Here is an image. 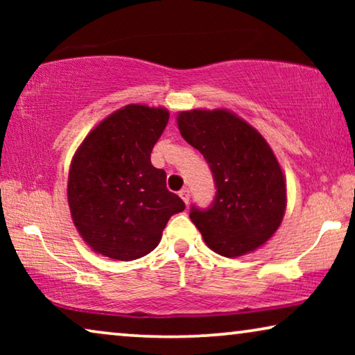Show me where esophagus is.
Returning a JSON list of instances; mask_svg holds the SVG:
<instances>
[{
    "instance_id": "34e87169",
    "label": "esophagus",
    "mask_w": 355,
    "mask_h": 355,
    "mask_svg": "<svg viewBox=\"0 0 355 355\" xmlns=\"http://www.w3.org/2000/svg\"><path fill=\"white\" fill-rule=\"evenodd\" d=\"M179 197H181L186 203H189V200H191V192H189V189L187 187L181 189V191H179Z\"/></svg>"
}]
</instances>
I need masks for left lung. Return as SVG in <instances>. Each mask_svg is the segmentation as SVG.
Instances as JSON below:
<instances>
[{"label": "left lung", "instance_id": "left-lung-1", "mask_svg": "<svg viewBox=\"0 0 355 355\" xmlns=\"http://www.w3.org/2000/svg\"><path fill=\"white\" fill-rule=\"evenodd\" d=\"M178 125L184 140L203 155L215 181L211 205H192L189 215L207 245L223 257L259 249L286 210L284 176L273 150L226 110L182 111Z\"/></svg>", "mask_w": 355, "mask_h": 355}]
</instances>
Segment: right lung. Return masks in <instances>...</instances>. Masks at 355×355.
<instances>
[{"mask_svg": "<svg viewBox=\"0 0 355 355\" xmlns=\"http://www.w3.org/2000/svg\"><path fill=\"white\" fill-rule=\"evenodd\" d=\"M169 119L164 108L128 105L101 121L74 155L67 182L72 221L98 254L135 260L158 245L169 218L186 208L150 162Z\"/></svg>", "mask_w": 355, "mask_h": 355, "instance_id": "obj_1", "label": "right lung"}]
</instances>
